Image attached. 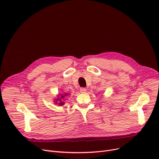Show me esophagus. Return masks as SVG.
Listing matches in <instances>:
<instances>
[{
	"label": "esophagus",
	"mask_w": 159,
	"mask_h": 159,
	"mask_svg": "<svg viewBox=\"0 0 159 159\" xmlns=\"http://www.w3.org/2000/svg\"><path fill=\"white\" fill-rule=\"evenodd\" d=\"M86 91H87V89H86V88H81L80 89V92L82 93H86Z\"/></svg>",
	"instance_id": "esophagus-1"
}]
</instances>
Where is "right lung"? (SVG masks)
Returning a JSON list of instances; mask_svg holds the SVG:
<instances>
[{
  "label": "right lung",
  "mask_w": 159,
  "mask_h": 159,
  "mask_svg": "<svg viewBox=\"0 0 159 159\" xmlns=\"http://www.w3.org/2000/svg\"><path fill=\"white\" fill-rule=\"evenodd\" d=\"M70 93H62L61 94H58L57 95V98H55L54 101V104H58V106H63L64 104V100L66 97H68Z\"/></svg>",
  "instance_id": "right-lung-1"
}]
</instances>
